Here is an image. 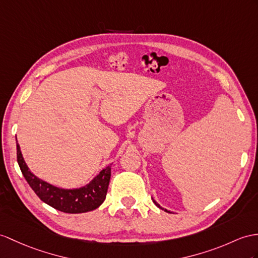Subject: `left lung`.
Returning <instances> with one entry per match:
<instances>
[{
  "label": "left lung",
  "mask_w": 258,
  "mask_h": 258,
  "mask_svg": "<svg viewBox=\"0 0 258 258\" xmlns=\"http://www.w3.org/2000/svg\"><path fill=\"white\" fill-rule=\"evenodd\" d=\"M153 203H154V204H155L156 206H158V207H159V208H161V207H160V205H159L158 203H155V202H154V200H153ZM165 211H167V210H165ZM167 212H169V211H167Z\"/></svg>",
  "instance_id": "1"
}]
</instances>
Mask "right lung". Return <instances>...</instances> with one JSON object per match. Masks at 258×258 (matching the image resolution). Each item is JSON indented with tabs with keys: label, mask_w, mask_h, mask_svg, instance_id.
Segmentation results:
<instances>
[{
	"label": "right lung",
	"mask_w": 258,
	"mask_h": 258,
	"mask_svg": "<svg viewBox=\"0 0 258 258\" xmlns=\"http://www.w3.org/2000/svg\"><path fill=\"white\" fill-rule=\"evenodd\" d=\"M16 148L17 162L24 177L43 203L66 213L92 211L104 203L110 180V165L104 168L89 185L78 189H61L36 177L25 163L18 143Z\"/></svg>",
	"instance_id": "obj_1"
}]
</instances>
